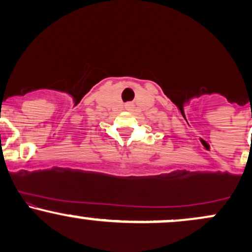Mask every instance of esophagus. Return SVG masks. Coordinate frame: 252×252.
<instances>
[{
    "instance_id": "1",
    "label": "esophagus",
    "mask_w": 252,
    "mask_h": 252,
    "mask_svg": "<svg viewBox=\"0 0 252 252\" xmlns=\"http://www.w3.org/2000/svg\"><path fill=\"white\" fill-rule=\"evenodd\" d=\"M134 108H135L134 103H126V110H128V111H132V110H134Z\"/></svg>"
}]
</instances>
